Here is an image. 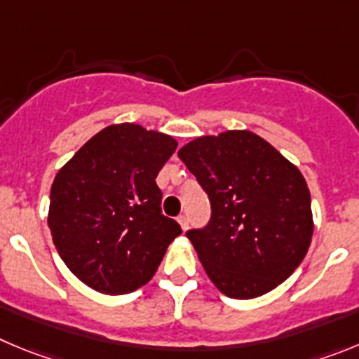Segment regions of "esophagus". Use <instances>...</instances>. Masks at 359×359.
I'll return each mask as SVG.
<instances>
[{
    "label": "esophagus",
    "instance_id": "34e87169",
    "mask_svg": "<svg viewBox=\"0 0 359 359\" xmlns=\"http://www.w3.org/2000/svg\"><path fill=\"white\" fill-rule=\"evenodd\" d=\"M179 225H180V229L186 232L187 226H189V219H187V216H179Z\"/></svg>",
    "mask_w": 359,
    "mask_h": 359
}]
</instances>
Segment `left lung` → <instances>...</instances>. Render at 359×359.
Masks as SVG:
<instances>
[{
    "label": "left lung",
    "instance_id": "left-lung-1",
    "mask_svg": "<svg viewBox=\"0 0 359 359\" xmlns=\"http://www.w3.org/2000/svg\"><path fill=\"white\" fill-rule=\"evenodd\" d=\"M179 157L210 200L209 223L187 232L210 281L233 299L276 289L303 262L313 233L299 170L250 130L196 138Z\"/></svg>",
    "mask_w": 359,
    "mask_h": 359
}]
</instances>
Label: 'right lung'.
<instances>
[{
  "instance_id": "1",
  "label": "right lung",
  "mask_w": 359,
  "mask_h": 359,
  "mask_svg": "<svg viewBox=\"0 0 359 359\" xmlns=\"http://www.w3.org/2000/svg\"><path fill=\"white\" fill-rule=\"evenodd\" d=\"M168 134L109 126L56 173L48 225L65 266L102 294H127L156 274L180 225L161 212L156 177L175 152Z\"/></svg>"
}]
</instances>
